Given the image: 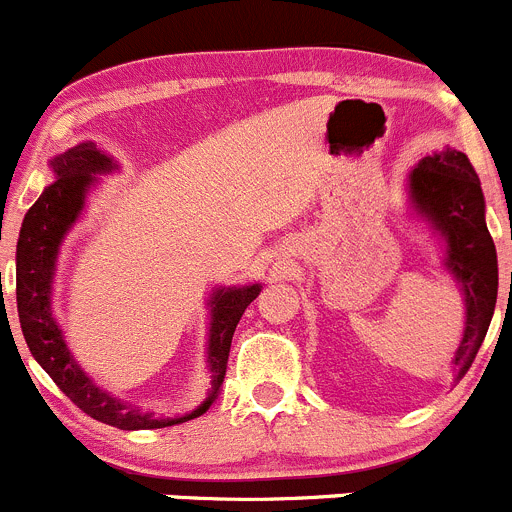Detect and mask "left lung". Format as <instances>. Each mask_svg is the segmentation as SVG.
<instances>
[{"label":"left lung","instance_id":"1","mask_svg":"<svg viewBox=\"0 0 512 512\" xmlns=\"http://www.w3.org/2000/svg\"><path fill=\"white\" fill-rule=\"evenodd\" d=\"M408 209L443 244V268L463 293L465 326L455 348V381L473 366L498 301V254L485 224V199L468 156L445 146L408 171Z\"/></svg>","mask_w":512,"mask_h":512}]
</instances>
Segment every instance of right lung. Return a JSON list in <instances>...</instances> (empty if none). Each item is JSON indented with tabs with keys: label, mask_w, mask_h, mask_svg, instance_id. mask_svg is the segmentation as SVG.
<instances>
[{
	"label": "right lung",
	"mask_w": 512,
	"mask_h": 512,
	"mask_svg": "<svg viewBox=\"0 0 512 512\" xmlns=\"http://www.w3.org/2000/svg\"><path fill=\"white\" fill-rule=\"evenodd\" d=\"M54 181L42 191L32 209L24 214L17 239V313L24 341L34 361L52 376V381L94 421L121 430H151L179 426L191 418L204 416L216 401L226 376L231 338L244 316L246 306L261 293V283L249 286H219L209 296V338H206V368L211 373L209 396L184 416H156L141 411L124 398L111 396L99 388L94 378L77 363L69 351L62 326L54 316V276L59 251L69 231L77 226L86 209V199L99 186V179L119 171L114 156L106 154L94 141H82L72 149L49 159ZM2 276V271H0ZM2 288V286H0Z\"/></svg>",
	"instance_id": "1"
}]
</instances>
